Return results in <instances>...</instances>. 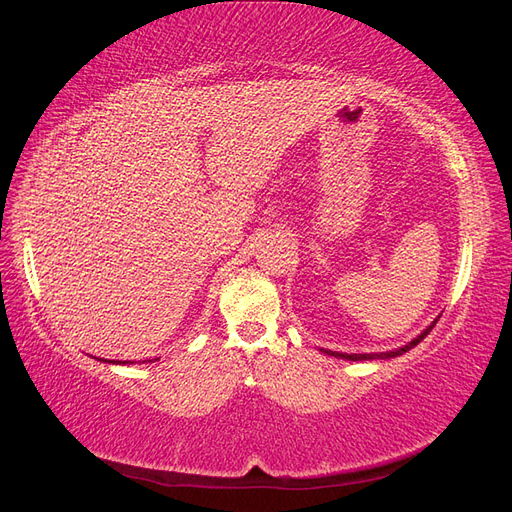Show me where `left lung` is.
<instances>
[{"instance_id":"obj_1","label":"left lung","mask_w":512,"mask_h":512,"mask_svg":"<svg viewBox=\"0 0 512 512\" xmlns=\"http://www.w3.org/2000/svg\"><path fill=\"white\" fill-rule=\"evenodd\" d=\"M439 320V318H437ZM437 320H434V323L428 327V329H424L418 337L415 339H411V342L407 344V346H403V348H399V350H390V352H375V354H346V352H331V350H323L325 354H331V356H335V358H346V361H373V358H382V361H386V358H394V356H401V354H405L407 350H411V348H415L418 346L422 339L432 331V327L437 325Z\"/></svg>"}]
</instances>
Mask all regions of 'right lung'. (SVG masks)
<instances>
[{
    "mask_svg": "<svg viewBox=\"0 0 512 512\" xmlns=\"http://www.w3.org/2000/svg\"><path fill=\"white\" fill-rule=\"evenodd\" d=\"M99 361H103V358H99ZM105 363H111V361H105ZM113 363H116V361H113ZM118 363L122 365V361H118ZM126 363H128V361H124V365H126ZM143 363H145V361H143ZM130 365H132V363H130Z\"/></svg>",
    "mask_w": 512,
    "mask_h": 512,
    "instance_id": "right-lung-1",
    "label": "right lung"
}]
</instances>
